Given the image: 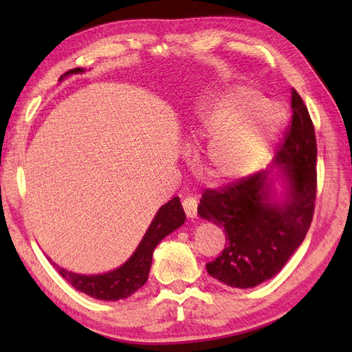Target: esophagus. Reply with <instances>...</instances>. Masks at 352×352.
<instances>
[{
	"label": "esophagus",
	"instance_id": "esophagus-1",
	"mask_svg": "<svg viewBox=\"0 0 352 352\" xmlns=\"http://www.w3.org/2000/svg\"><path fill=\"white\" fill-rule=\"evenodd\" d=\"M183 208L186 214H188V218H197V213H198V201L195 197L192 195H186L183 198Z\"/></svg>",
	"mask_w": 352,
	"mask_h": 352
}]
</instances>
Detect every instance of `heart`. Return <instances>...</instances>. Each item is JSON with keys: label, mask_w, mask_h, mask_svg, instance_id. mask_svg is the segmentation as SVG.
I'll return each mask as SVG.
<instances>
[{"label": "heart", "mask_w": 352, "mask_h": 352, "mask_svg": "<svg viewBox=\"0 0 352 352\" xmlns=\"http://www.w3.org/2000/svg\"><path fill=\"white\" fill-rule=\"evenodd\" d=\"M260 102L256 91L239 87L201 104L192 136L213 131L197 154V170L213 184H227L257 166L281 124L280 109L267 104L248 117Z\"/></svg>", "instance_id": "heart-1"}]
</instances>
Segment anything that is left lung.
<instances>
[{
	"instance_id": "1",
	"label": "left lung",
	"mask_w": 352,
	"mask_h": 352,
	"mask_svg": "<svg viewBox=\"0 0 352 352\" xmlns=\"http://www.w3.org/2000/svg\"><path fill=\"white\" fill-rule=\"evenodd\" d=\"M316 136L302 98L292 89V121L274 159L284 177L276 199L272 169L207 189L198 214L226 231V250L207 272L230 287L250 289L287 263L310 228L316 199Z\"/></svg>"
}]
</instances>
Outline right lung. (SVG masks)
Wrapping results in <instances>:
<instances>
[{"instance_id": "right-lung-1", "label": "right lung", "mask_w": 352, "mask_h": 352, "mask_svg": "<svg viewBox=\"0 0 352 352\" xmlns=\"http://www.w3.org/2000/svg\"><path fill=\"white\" fill-rule=\"evenodd\" d=\"M85 72L83 68H74L60 77V81L66 76L72 74ZM186 221V214L180 198L175 197L166 204L159 208V212L154 216L151 226L148 227L145 236L133 256L125 261L122 266H119L115 271L98 275H81L76 272H69L66 269L57 266L54 261H51L57 272L68 281L74 289H77L83 294L96 298L101 301H118L124 300L139 290L148 280L149 267H151L153 252L155 246L160 243L163 237L170 234L172 231L180 228Z\"/></svg>"}]
</instances>
